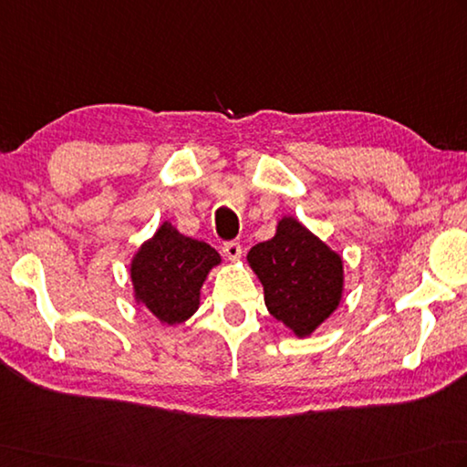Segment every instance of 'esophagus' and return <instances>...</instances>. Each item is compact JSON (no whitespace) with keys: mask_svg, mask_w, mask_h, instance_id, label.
Returning <instances> with one entry per match:
<instances>
[{"mask_svg":"<svg viewBox=\"0 0 467 467\" xmlns=\"http://www.w3.org/2000/svg\"><path fill=\"white\" fill-rule=\"evenodd\" d=\"M223 253H224V257H226L228 261H239L241 254H243V249H241L239 243L231 241V243H224Z\"/></svg>","mask_w":467,"mask_h":467,"instance_id":"esophagus-1","label":"esophagus"}]
</instances>
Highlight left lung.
I'll return each mask as SVG.
<instances>
[{"label":"left lung","instance_id":"left-lung-1","mask_svg":"<svg viewBox=\"0 0 467 467\" xmlns=\"http://www.w3.org/2000/svg\"><path fill=\"white\" fill-rule=\"evenodd\" d=\"M246 263L261 281L269 314L297 337L312 336L340 306L342 254L296 216H283L273 239L254 244Z\"/></svg>","mask_w":467,"mask_h":467}]
</instances>
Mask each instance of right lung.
Masks as SVG:
<instances>
[{
    "mask_svg": "<svg viewBox=\"0 0 467 467\" xmlns=\"http://www.w3.org/2000/svg\"><path fill=\"white\" fill-rule=\"evenodd\" d=\"M223 263L213 246L161 223L143 241L130 265L135 304L163 326L184 324L200 307V289L208 273Z\"/></svg>",
    "mask_w": 467,
    "mask_h": 467,
    "instance_id": "1",
    "label": "right lung"
}]
</instances>
